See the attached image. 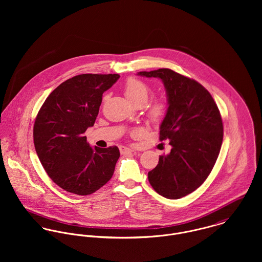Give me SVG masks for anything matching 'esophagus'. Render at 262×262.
<instances>
[{"label":"esophagus","mask_w":262,"mask_h":262,"mask_svg":"<svg viewBox=\"0 0 262 262\" xmlns=\"http://www.w3.org/2000/svg\"><path fill=\"white\" fill-rule=\"evenodd\" d=\"M120 150H121V153H122V154H127V153H133V152H134V150L131 149V148H129V147H125V146L121 147Z\"/></svg>","instance_id":"34e87169"}]
</instances>
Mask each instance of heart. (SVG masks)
<instances>
[{"instance_id": "b5f03b06", "label": "heart", "mask_w": 262, "mask_h": 262, "mask_svg": "<svg viewBox=\"0 0 262 262\" xmlns=\"http://www.w3.org/2000/svg\"><path fill=\"white\" fill-rule=\"evenodd\" d=\"M124 93L127 99L134 105H145L149 99L151 94V89L149 85L142 81L141 79L130 77L127 79L125 86H124ZM167 111V104L164 100H156L150 104L148 108V119L151 123H159L164 118ZM141 133L140 129H135L133 131V135L137 136Z\"/></svg>"}]
</instances>
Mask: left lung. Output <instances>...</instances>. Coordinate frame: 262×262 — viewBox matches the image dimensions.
<instances>
[{
  "label": "left lung",
  "instance_id": "8db88e82",
  "mask_svg": "<svg viewBox=\"0 0 262 262\" xmlns=\"http://www.w3.org/2000/svg\"><path fill=\"white\" fill-rule=\"evenodd\" d=\"M138 75L160 78L168 104L159 139L169 140L172 148L159 157L148 181L160 195L181 199L201 187L216 163L223 141L220 111L211 94L194 79L169 69Z\"/></svg>",
  "mask_w": 262,
  "mask_h": 262
}]
</instances>
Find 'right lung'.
I'll use <instances>...</instances> for the list:
<instances>
[{
  "mask_svg": "<svg viewBox=\"0 0 262 262\" xmlns=\"http://www.w3.org/2000/svg\"><path fill=\"white\" fill-rule=\"evenodd\" d=\"M119 77L75 75L60 83L38 112L33 139L39 160L49 178L69 192L91 194L113 177L119 148H93L83 133L95 124L104 92Z\"/></svg>",
  "mask_w": 262,
  "mask_h": 262,
  "instance_id": "1",
  "label": "right lung"
}]
</instances>
